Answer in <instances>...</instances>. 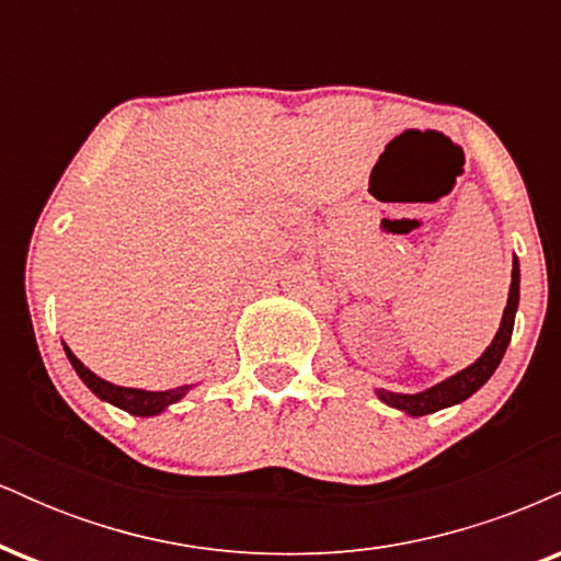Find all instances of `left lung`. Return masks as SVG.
<instances>
[{
	"label": "left lung",
	"instance_id": "8db88e82",
	"mask_svg": "<svg viewBox=\"0 0 561 561\" xmlns=\"http://www.w3.org/2000/svg\"><path fill=\"white\" fill-rule=\"evenodd\" d=\"M519 306V261L514 259L512 263V285H508V300L504 308V317H501V327L495 332L493 343L485 347V353L474 364H469L467 369L456 371L454 377L443 379V382L433 385V388L414 392V396H405V392H390V390H377V398L382 403L392 405V409L403 411L409 416H424L435 414V411L448 409V405H456L467 401L472 392H478L482 385L491 379V375L499 369L501 358H504L508 340H512L514 330V317H517Z\"/></svg>",
	"mask_w": 561,
	"mask_h": 561
}]
</instances>
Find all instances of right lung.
I'll use <instances>...</instances> for the list:
<instances>
[{"label":"right lung","mask_w":561,"mask_h":561,"mask_svg":"<svg viewBox=\"0 0 561 561\" xmlns=\"http://www.w3.org/2000/svg\"><path fill=\"white\" fill-rule=\"evenodd\" d=\"M66 347V356L70 366L76 369V375L83 379V385H87L89 390L94 392L96 398H102V401L118 405V409L128 411V414L134 416H156L160 411L169 409L171 403L182 401L186 392L192 390V385H182V388H173V390H139V388H121V385H113L107 382V379L96 377L92 369H87L79 358L73 356V351L62 343Z\"/></svg>","instance_id":"1"}]
</instances>
